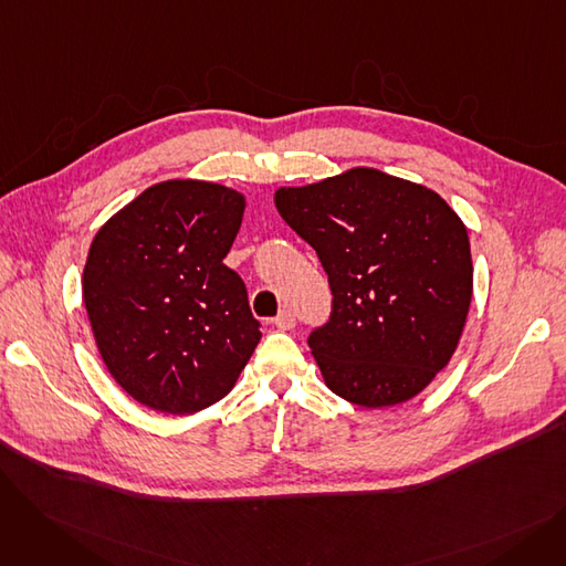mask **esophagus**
<instances>
[{
    "mask_svg": "<svg viewBox=\"0 0 566 566\" xmlns=\"http://www.w3.org/2000/svg\"><path fill=\"white\" fill-rule=\"evenodd\" d=\"M273 325H275V328H280V331H291L293 325H295L293 312H291V310H282V312L273 318Z\"/></svg>",
    "mask_w": 566,
    "mask_h": 566,
    "instance_id": "obj_1",
    "label": "esophagus"
}]
</instances>
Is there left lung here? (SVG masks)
Masks as SVG:
<instances>
[{
    "mask_svg": "<svg viewBox=\"0 0 566 566\" xmlns=\"http://www.w3.org/2000/svg\"><path fill=\"white\" fill-rule=\"evenodd\" d=\"M328 273L333 316L310 335L328 388L365 408L418 397L448 367L472 298L463 220L427 186L353 167L275 190Z\"/></svg>",
    "mask_w": 566,
    "mask_h": 566,
    "instance_id": "obj_1",
    "label": "left lung"
}]
</instances>
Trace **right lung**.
I'll return each mask as SVG.
<instances>
[{
	"label": "right lung",
	"instance_id": "add662e5",
	"mask_svg": "<svg viewBox=\"0 0 566 566\" xmlns=\"http://www.w3.org/2000/svg\"><path fill=\"white\" fill-rule=\"evenodd\" d=\"M245 195L174 178L94 235L82 298L101 358L139 403L192 415L231 392L261 339L243 280L224 265Z\"/></svg>",
	"mask_w": 566,
	"mask_h": 566
}]
</instances>
